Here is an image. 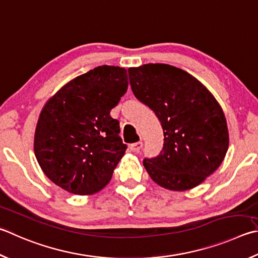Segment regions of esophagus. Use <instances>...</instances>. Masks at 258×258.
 <instances>
[{
  "label": "esophagus",
  "instance_id": "1",
  "mask_svg": "<svg viewBox=\"0 0 258 258\" xmlns=\"http://www.w3.org/2000/svg\"><path fill=\"white\" fill-rule=\"evenodd\" d=\"M142 147H143V143L140 141V142H135V143L131 144L130 145V149H131V151L138 153V152H140V150L142 149Z\"/></svg>",
  "mask_w": 258,
  "mask_h": 258
}]
</instances>
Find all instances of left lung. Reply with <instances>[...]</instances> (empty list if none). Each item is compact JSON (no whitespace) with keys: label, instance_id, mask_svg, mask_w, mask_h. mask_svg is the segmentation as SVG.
<instances>
[{"label":"left lung","instance_id":"left-lung-1","mask_svg":"<svg viewBox=\"0 0 258 258\" xmlns=\"http://www.w3.org/2000/svg\"><path fill=\"white\" fill-rule=\"evenodd\" d=\"M134 96L154 111L163 130L159 156L143 160L163 188H194L221 165L229 147L222 108L198 79L168 64L130 68Z\"/></svg>","mask_w":258,"mask_h":258}]
</instances>
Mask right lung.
I'll use <instances>...</instances> for the list:
<instances>
[{
	"label": "right lung",
	"mask_w": 258,
	"mask_h": 258,
	"mask_svg": "<svg viewBox=\"0 0 258 258\" xmlns=\"http://www.w3.org/2000/svg\"><path fill=\"white\" fill-rule=\"evenodd\" d=\"M127 87L124 68L102 65L73 79L46 102L34 150L54 184L78 195L95 194L108 184L127 149L110 110Z\"/></svg>",
	"instance_id": "1"
}]
</instances>
